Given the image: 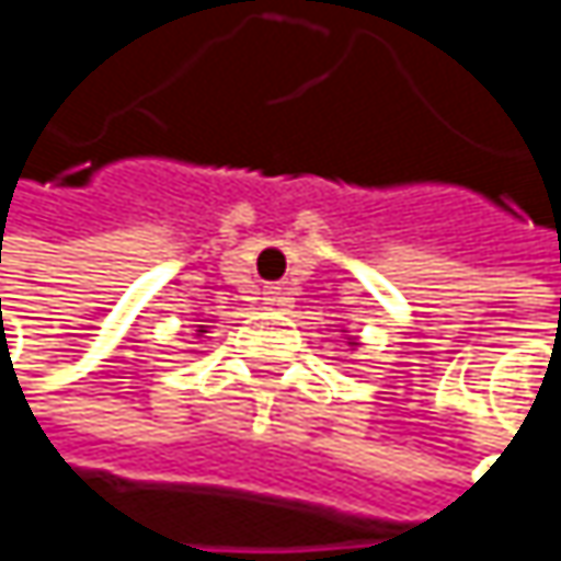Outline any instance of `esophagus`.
<instances>
[{"instance_id":"esophagus-1","label":"esophagus","mask_w":561,"mask_h":561,"mask_svg":"<svg viewBox=\"0 0 561 561\" xmlns=\"http://www.w3.org/2000/svg\"><path fill=\"white\" fill-rule=\"evenodd\" d=\"M263 305H270V308L285 305V291H282L279 285H266V288H263Z\"/></svg>"}]
</instances>
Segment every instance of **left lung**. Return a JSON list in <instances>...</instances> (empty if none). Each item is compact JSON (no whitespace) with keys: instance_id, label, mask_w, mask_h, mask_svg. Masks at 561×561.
Returning a JSON list of instances; mask_svg holds the SVG:
<instances>
[{"instance_id":"left-lung-1","label":"left lung","mask_w":561,"mask_h":561,"mask_svg":"<svg viewBox=\"0 0 561 561\" xmlns=\"http://www.w3.org/2000/svg\"><path fill=\"white\" fill-rule=\"evenodd\" d=\"M351 344H354V341H351Z\"/></svg>"}]
</instances>
